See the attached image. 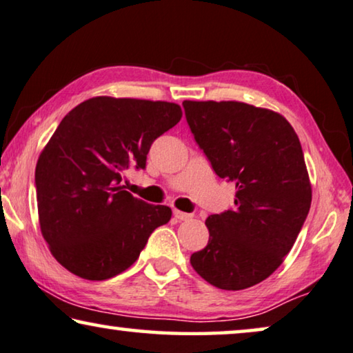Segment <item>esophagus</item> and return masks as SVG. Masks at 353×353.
I'll list each match as a JSON object with an SVG mask.
<instances>
[{
  "instance_id": "34e87169",
  "label": "esophagus",
  "mask_w": 353,
  "mask_h": 353,
  "mask_svg": "<svg viewBox=\"0 0 353 353\" xmlns=\"http://www.w3.org/2000/svg\"><path fill=\"white\" fill-rule=\"evenodd\" d=\"M173 216H175V219H178V221H186V219H191L194 214L180 212V210H173Z\"/></svg>"
}]
</instances>
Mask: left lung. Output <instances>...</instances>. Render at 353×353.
<instances>
[{
    "label": "left lung",
    "mask_w": 353,
    "mask_h": 353,
    "mask_svg": "<svg viewBox=\"0 0 353 353\" xmlns=\"http://www.w3.org/2000/svg\"><path fill=\"white\" fill-rule=\"evenodd\" d=\"M194 140L219 178L234 181V208L207 218V247L191 254L213 287L243 290L282 264L307 218L312 188L290 122L242 101H183Z\"/></svg>",
    "instance_id": "left-lung-1"
}]
</instances>
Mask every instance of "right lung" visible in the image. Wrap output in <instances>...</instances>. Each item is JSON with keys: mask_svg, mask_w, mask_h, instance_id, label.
<instances>
[{"mask_svg": "<svg viewBox=\"0 0 353 353\" xmlns=\"http://www.w3.org/2000/svg\"><path fill=\"white\" fill-rule=\"evenodd\" d=\"M168 101L95 97L66 114L41 152L37 185L41 232L71 274L106 280L139 259L172 210L132 196L127 168L146 167L157 137L181 119Z\"/></svg>", "mask_w": 353, "mask_h": 353, "instance_id": "add662e5", "label": "right lung"}]
</instances>
